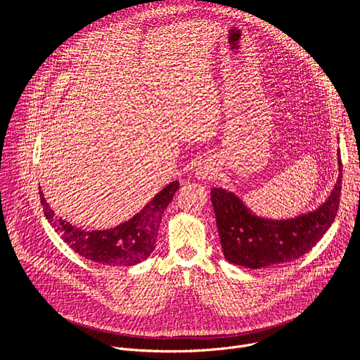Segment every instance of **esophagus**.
<instances>
[{
    "instance_id": "esophagus-1",
    "label": "esophagus",
    "mask_w": 360,
    "mask_h": 360,
    "mask_svg": "<svg viewBox=\"0 0 360 360\" xmlns=\"http://www.w3.org/2000/svg\"><path fill=\"white\" fill-rule=\"evenodd\" d=\"M215 175V168L211 164L202 162L198 165V168L195 169V178L198 181H205V179H211Z\"/></svg>"
}]
</instances>
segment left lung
<instances>
[{
	"mask_svg": "<svg viewBox=\"0 0 360 360\" xmlns=\"http://www.w3.org/2000/svg\"><path fill=\"white\" fill-rule=\"evenodd\" d=\"M338 179L325 202L295 218L272 219L256 215L233 192L214 188L217 226L225 259L231 264L261 269L296 261L326 233L338 214L342 189V161L338 150Z\"/></svg>",
	"mask_w": 360,
	"mask_h": 360,
	"instance_id": "left-lung-1",
	"label": "left lung"
}]
</instances>
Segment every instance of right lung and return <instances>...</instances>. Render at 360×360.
<instances>
[{
	"mask_svg": "<svg viewBox=\"0 0 360 360\" xmlns=\"http://www.w3.org/2000/svg\"><path fill=\"white\" fill-rule=\"evenodd\" d=\"M179 182L168 184L131 219L104 231H84L51 210L39 186V198L45 218L63 240L82 258L110 266H134L148 259L155 249L162 214L172 200Z\"/></svg>",
	"mask_w": 360,
	"mask_h": 360,
	"instance_id": "1",
	"label": "right lung"
}]
</instances>
